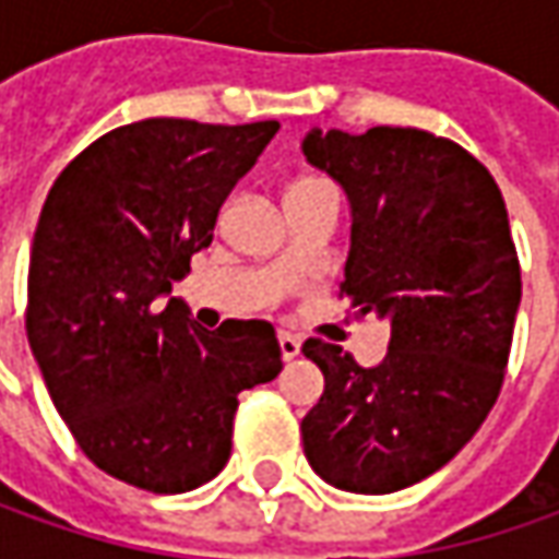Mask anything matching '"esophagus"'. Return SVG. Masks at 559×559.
I'll use <instances>...</instances> for the list:
<instances>
[{
    "mask_svg": "<svg viewBox=\"0 0 559 559\" xmlns=\"http://www.w3.org/2000/svg\"><path fill=\"white\" fill-rule=\"evenodd\" d=\"M280 352H283V360H292L301 355V342L292 333H280Z\"/></svg>",
    "mask_w": 559,
    "mask_h": 559,
    "instance_id": "esophagus-1",
    "label": "esophagus"
}]
</instances>
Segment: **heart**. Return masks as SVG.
<instances>
[{
    "label": "heart",
    "mask_w": 559,
    "mask_h": 559,
    "mask_svg": "<svg viewBox=\"0 0 559 559\" xmlns=\"http://www.w3.org/2000/svg\"><path fill=\"white\" fill-rule=\"evenodd\" d=\"M326 183V180H320V177H301V180H295V183L289 186V192H295V189H308V186H320Z\"/></svg>",
    "instance_id": "obj_1"
}]
</instances>
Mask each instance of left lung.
<instances>
[{
	"label": "left lung",
	"instance_id": "8db88e82",
	"mask_svg": "<svg viewBox=\"0 0 559 559\" xmlns=\"http://www.w3.org/2000/svg\"><path fill=\"white\" fill-rule=\"evenodd\" d=\"M301 152L352 204L342 295L392 330L376 367L305 342L326 382L305 457L342 491L389 495L441 469L498 401L523 298L504 199L466 148L417 127L311 130Z\"/></svg>",
	"mask_w": 559,
	"mask_h": 559
}]
</instances>
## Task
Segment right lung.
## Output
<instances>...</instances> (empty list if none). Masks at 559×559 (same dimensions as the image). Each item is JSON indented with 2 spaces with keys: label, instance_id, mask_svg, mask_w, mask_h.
<instances>
[{
  "label": "right lung",
  "instance_id": "add662e5",
  "mask_svg": "<svg viewBox=\"0 0 559 559\" xmlns=\"http://www.w3.org/2000/svg\"><path fill=\"white\" fill-rule=\"evenodd\" d=\"M276 130L136 120L83 148L49 189L27 338L55 411L120 483L155 495L211 483L229 461L239 392L283 370L267 320L202 330L170 295Z\"/></svg>",
  "mask_w": 559,
  "mask_h": 559
}]
</instances>
